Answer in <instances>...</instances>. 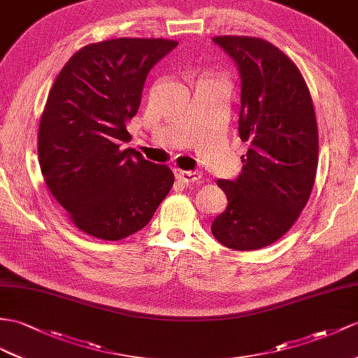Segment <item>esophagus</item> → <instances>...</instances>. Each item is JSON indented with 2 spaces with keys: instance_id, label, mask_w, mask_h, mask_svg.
<instances>
[{
  "instance_id": "obj_1",
  "label": "esophagus",
  "mask_w": 358,
  "mask_h": 358,
  "mask_svg": "<svg viewBox=\"0 0 358 358\" xmlns=\"http://www.w3.org/2000/svg\"><path fill=\"white\" fill-rule=\"evenodd\" d=\"M174 176H176V179L180 180L182 184H193V182H197L200 178H202V173L174 169Z\"/></svg>"
}]
</instances>
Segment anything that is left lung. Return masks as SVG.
Listing matches in <instances>:
<instances>
[{"label": "left lung", "mask_w": 358, "mask_h": 358, "mask_svg": "<svg viewBox=\"0 0 358 358\" xmlns=\"http://www.w3.org/2000/svg\"><path fill=\"white\" fill-rule=\"evenodd\" d=\"M238 68V135L249 143L237 178L219 179L228 206L215 217V240L235 250L272 245L292 228L315 185L319 134L301 71L272 43L249 36L213 39Z\"/></svg>", "instance_id": "8db88e82"}]
</instances>
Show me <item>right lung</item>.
<instances>
[{"instance_id": "add662e5", "label": "right lung", "mask_w": 358, "mask_h": 358, "mask_svg": "<svg viewBox=\"0 0 358 358\" xmlns=\"http://www.w3.org/2000/svg\"><path fill=\"white\" fill-rule=\"evenodd\" d=\"M176 41L120 38L90 43L68 60L41 117L38 153L51 194L78 229L121 240L143 229L173 187L167 165L135 149V117L150 69Z\"/></svg>"}]
</instances>
